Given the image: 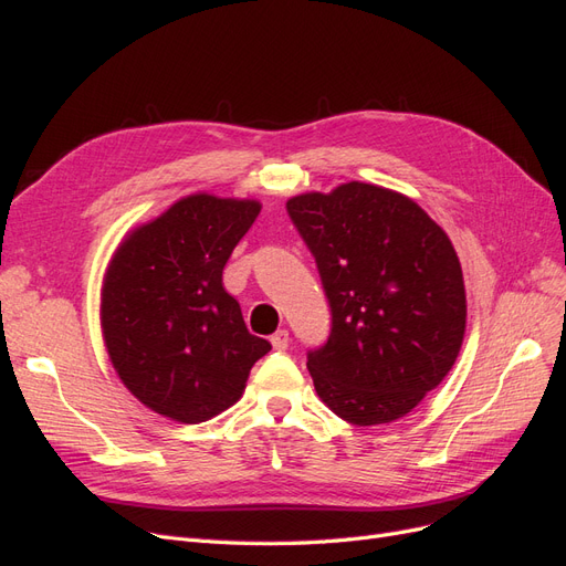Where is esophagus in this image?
I'll use <instances>...</instances> for the list:
<instances>
[{
    "label": "esophagus",
    "mask_w": 566,
    "mask_h": 566,
    "mask_svg": "<svg viewBox=\"0 0 566 566\" xmlns=\"http://www.w3.org/2000/svg\"><path fill=\"white\" fill-rule=\"evenodd\" d=\"M287 342H290V335L287 331H276L271 335V347L276 352H285L287 349Z\"/></svg>",
    "instance_id": "esophagus-1"
}]
</instances>
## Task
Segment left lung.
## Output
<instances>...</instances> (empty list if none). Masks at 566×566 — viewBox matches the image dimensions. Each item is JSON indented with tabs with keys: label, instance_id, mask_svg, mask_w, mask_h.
<instances>
[{
	"label": "left lung",
	"instance_id": "1",
	"mask_svg": "<svg viewBox=\"0 0 566 566\" xmlns=\"http://www.w3.org/2000/svg\"><path fill=\"white\" fill-rule=\"evenodd\" d=\"M312 250L331 335L306 354L316 394L352 424L410 413L453 368L468 302L449 235L418 202L349 181L287 200Z\"/></svg>",
	"mask_w": 566,
	"mask_h": 566
}]
</instances>
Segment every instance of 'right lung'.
<instances>
[{
	"label": "right lung",
	"instance_id": "obj_1",
	"mask_svg": "<svg viewBox=\"0 0 566 566\" xmlns=\"http://www.w3.org/2000/svg\"><path fill=\"white\" fill-rule=\"evenodd\" d=\"M256 200L196 193L134 229L108 264L101 328L119 380L156 413L205 422L233 406L271 349L250 335L221 273Z\"/></svg>",
	"mask_w": 566,
	"mask_h": 566
}]
</instances>
